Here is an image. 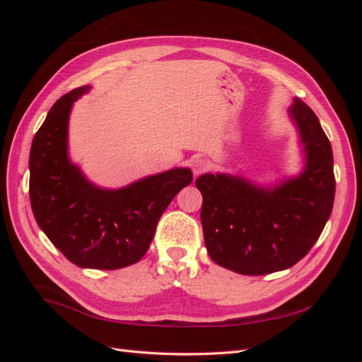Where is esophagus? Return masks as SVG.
Listing matches in <instances>:
<instances>
[{
    "label": "esophagus",
    "instance_id": "esophagus-1",
    "mask_svg": "<svg viewBox=\"0 0 362 362\" xmlns=\"http://www.w3.org/2000/svg\"><path fill=\"white\" fill-rule=\"evenodd\" d=\"M208 168V163L204 160V158H194L192 161V170H193V175L194 177H198V175H201L202 172H205Z\"/></svg>",
    "mask_w": 362,
    "mask_h": 362
}]
</instances>
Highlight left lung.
Wrapping results in <instances>:
<instances>
[{"mask_svg": "<svg viewBox=\"0 0 362 362\" xmlns=\"http://www.w3.org/2000/svg\"><path fill=\"white\" fill-rule=\"evenodd\" d=\"M288 115L305 160L298 177L266 187L228 173H204L196 180L208 255L240 275H267L294 266L319 240L332 211L331 141L299 98Z\"/></svg>", "mask_w": 362, "mask_h": 362, "instance_id": "8db88e82", "label": "left lung"}]
</instances>
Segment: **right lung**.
I'll return each instance as SVG.
<instances>
[{
    "label": "right lung",
    "instance_id": "add662e5",
    "mask_svg": "<svg viewBox=\"0 0 362 362\" xmlns=\"http://www.w3.org/2000/svg\"><path fill=\"white\" fill-rule=\"evenodd\" d=\"M89 90L81 86L63 95L33 139L30 202L42 231L75 266L115 270L146 254L161 214L193 173L175 168L122 189L90 182L68 152L71 110Z\"/></svg>",
    "mask_w": 362,
    "mask_h": 362
}]
</instances>
